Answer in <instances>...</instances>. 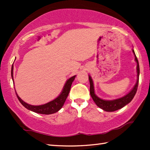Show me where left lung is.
I'll list each match as a JSON object with an SVG mask.
<instances>
[{
    "instance_id": "8db88e82",
    "label": "left lung",
    "mask_w": 150,
    "mask_h": 150,
    "mask_svg": "<svg viewBox=\"0 0 150 150\" xmlns=\"http://www.w3.org/2000/svg\"><path fill=\"white\" fill-rule=\"evenodd\" d=\"M133 52L135 55V62H137V83L135 85V86L131 89L130 92L127 94L126 95L120 98L112 100H105L103 99L100 98L99 97H98L95 93H94V84L93 79L91 78V76H88V79H89L90 82V94L91 96L92 97L93 100L94 102H95L96 105L99 107L100 108L102 109L105 111L108 112H112L115 111L117 110L123 108L125 105L128 104L133 98L135 96V94L137 93V88H138V85H139V74H140V69H139V64L138 59H137V57L135 54V52L134 50H132Z\"/></svg>"
}]
</instances>
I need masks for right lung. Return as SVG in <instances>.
<instances>
[{
    "instance_id": "right-lung-1",
    "label": "right lung",
    "mask_w": 150,
    "mask_h": 150,
    "mask_svg": "<svg viewBox=\"0 0 150 150\" xmlns=\"http://www.w3.org/2000/svg\"><path fill=\"white\" fill-rule=\"evenodd\" d=\"M13 65H12L11 75L12 79H13ZM75 78H76V76H72L71 78H70L69 79H67L65 85H64L62 93H61L56 98L53 100L52 101L45 103V104H43V105H30L28 103L24 102V101L21 99L19 96H18L16 91H15V93H16L17 98L19 100V102L21 103V104H22L24 108H26L27 109L30 110V111L37 112V113H39V114H43V115L53 114V113H55V112H57L58 111H59V110L62 109L64 103L65 102L67 96L69 95L70 90H71L72 83L73 81L74 80Z\"/></svg>"
}]
</instances>
